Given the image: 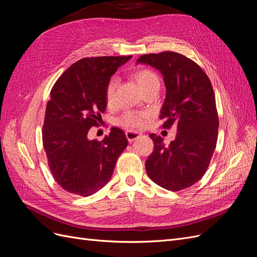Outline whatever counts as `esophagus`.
Masks as SVG:
<instances>
[{
    "label": "esophagus",
    "instance_id": "1",
    "mask_svg": "<svg viewBox=\"0 0 257 257\" xmlns=\"http://www.w3.org/2000/svg\"><path fill=\"white\" fill-rule=\"evenodd\" d=\"M125 135H126L127 141L130 143H132V142H134L135 139H137L138 137H141L142 133H139V132H135V131H127L126 133H125Z\"/></svg>",
    "mask_w": 257,
    "mask_h": 257
}]
</instances>
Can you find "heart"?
<instances>
[{"mask_svg": "<svg viewBox=\"0 0 257 257\" xmlns=\"http://www.w3.org/2000/svg\"><path fill=\"white\" fill-rule=\"evenodd\" d=\"M134 78L137 81L139 88H141L144 92L154 87V85H160V80L157 74L153 73L150 69H139L134 74ZM116 84H118V80H116L114 77L108 81L105 90V98L106 103L108 105H112L114 102V93ZM147 116L146 113L142 112H136V111H126L124 113L121 118L119 119L118 123L121 126L125 128H135V127H141L144 124V120Z\"/></svg>", "mask_w": 257, "mask_h": 257, "instance_id": "1", "label": "heart"}]
</instances>
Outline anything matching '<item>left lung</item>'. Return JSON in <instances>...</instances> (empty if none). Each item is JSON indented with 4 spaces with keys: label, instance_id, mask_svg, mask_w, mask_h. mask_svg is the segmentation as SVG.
<instances>
[{
    "label": "left lung",
    "instance_id": "obj_1",
    "mask_svg": "<svg viewBox=\"0 0 257 257\" xmlns=\"http://www.w3.org/2000/svg\"><path fill=\"white\" fill-rule=\"evenodd\" d=\"M136 64L162 74L166 87L160 114L165 120L163 127L177 126L168 146L162 137L150 135L154 150L146 161V172L166 190L189 188L206 173L216 146L219 118L211 82L195 62L173 51L144 54Z\"/></svg>",
    "mask_w": 257,
    "mask_h": 257
}]
</instances>
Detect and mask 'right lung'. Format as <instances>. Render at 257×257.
<instances>
[{
  "mask_svg": "<svg viewBox=\"0 0 257 257\" xmlns=\"http://www.w3.org/2000/svg\"><path fill=\"white\" fill-rule=\"evenodd\" d=\"M132 58H84L60 76L50 92L43 145L51 173L62 189L90 196L109 182L116 160L127 146L124 132L111 127L102 142L90 141L106 109L105 90L111 76Z\"/></svg>",
  "mask_w": 257,
  "mask_h": 257,
  "instance_id": "obj_1",
  "label": "right lung"
}]
</instances>
